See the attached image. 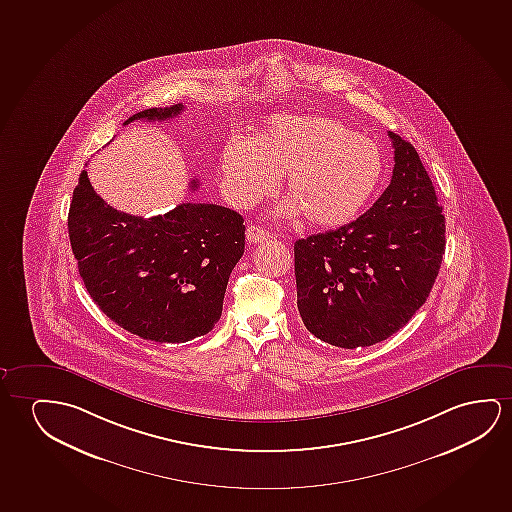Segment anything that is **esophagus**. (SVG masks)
<instances>
[{"instance_id": "esophagus-1", "label": "esophagus", "mask_w": 512, "mask_h": 512, "mask_svg": "<svg viewBox=\"0 0 512 512\" xmlns=\"http://www.w3.org/2000/svg\"><path fill=\"white\" fill-rule=\"evenodd\" d=\"M269 237H271V234L267 230L262 229V227H259V225H248V229H246V239L253 243V245L262 243V241H266Z\"/></svg>"}]
</instances>
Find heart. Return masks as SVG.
<instances>
[{
    "label": "heart",
    "instance_id": "heart-1",
    "mask_svg": "<svg viewBox=\"0 0 512 512\" xmlns=\"http://www.w3.org/2000/svg\"><path fill=\"white\" fill-rule=\"evenodd\" d=\"M384 172L375 141L338 119L276 116L255 141L232 139L220 155L225 195L237 208H252L285 174L290 199L282 213L322 229L349 222L377 190Z\"/></svg>",
    "mask_w": 512,
    "mask_h": 512
}]
</instances>
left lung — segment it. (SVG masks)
<instances>
[{
	"mask_svg": "<svg viewBox=\"0 0 512 512\" xmlns=\"http://www.w3.org/2000/svg\"><path fill=\"white\" fill-rule=\"evenodd\" d=\"M391 183L364 215L294 245L297 310L334 347H370L426 303L445 252V218L414 146L389 132Z\"/></svg>",
	"mask_w": 512,
	"mask_h": 512,
	"instance_id": "8db88e82",
	"label": "left lung"
}]
</instances>
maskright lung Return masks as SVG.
<instances>
[{"label":"right lung","mask_w":512,"mask_h":512,"mask_svg":"<svg viewBox=\"0 0 512 512\" xmlns=\"http://www.w3.org/2000/svg\"><path fill=\"white\" fill-rule=\"evenodd\" d=\"M181 111V104L146 109L125 125ZM68 236L98 308L128 333L158 343H185L215 327L230 273L245 253L236 211L183 202L165 215H126L97 195L86 171L70 202Z\"/></svg>","instance_id":"obj_1"}]
</instances>
